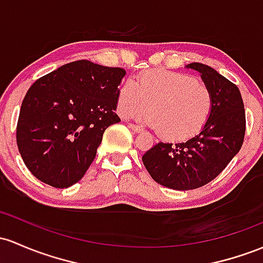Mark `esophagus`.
I'll list each match as a JSON object with an SVG mask.
<instances>
[{
	"mask_svg": "<svg viewBox=\"0 0 263 263\" xmlns=\"http://www.w3.org/2000/svg\"><path fill=\"white\" fill-rule=\"evenodd\" d=\"M129 128L132 129V131L134 132H142L143 129H142V127H140V126H137V125H135V123H129Z\"/></svg>",
	"mask_w": 263,
	"mask_h": 263,
	"instance_id": "esophagus-1",
	"label": "esophagus"
}]
</instances>
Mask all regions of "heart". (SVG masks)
Wrapping results in <instances>:
<instances>
[{
    "mask_svg": "<svg viewBox=\"0 0 263 263\" xmlns=\"http://www.w3.org/2000/svg\"><path fill=\"white\" fill-rule=\"evenodd\" d=\"M157 128L167 140L182 141L195 136L206 125L213 109V95L196 77L182 72L151 70L137 82L128 80L118 91L117 111Z\"/></svg>",
    "mask_w": 263,
    "mask_h": 263,
    "instance_id": "b5f03b06",
    "label": "heart"
}]
</instances>
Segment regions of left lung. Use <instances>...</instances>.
Segmentation results:
<instances>
[{"instance_id":"obj_1","label":"left lung","mask_w":263,"mask_h":263,"mask_svg":"<svg viewBox=\"0 0 263 263\" xmlns=\"http://www.w3.org/2000/svg\"><path fill=\"white\" fill-rule=\"evenodd\" d=\"M186 67L198 71L213 95V109L201 132L186 142H158L142 156L157 183L178 191L211 182L238 154L246 131V115L239 89L226 77L202 63Z\"/></svg>"}]
</instances>
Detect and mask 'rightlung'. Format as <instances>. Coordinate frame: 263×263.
Wrapping results in <instances>:
<instances>
[{"label": "right lung", "mask_w": 263, "mask_h": 263, "mask_svg": "<svg viewBox=\"0 0 263 263\" xmlns=\"http://www.w3.org/2000/svg\"><path fill=\"white\" fill-rule=\"evenodd\" d=\"M125 74L121 67L80 60L50 72L28 88L16 140L34 177L67 189L85 176L103 132L121 121L115 111Z\"/></svg>", "instance_id": "right-lung-1"}]
</instances>
